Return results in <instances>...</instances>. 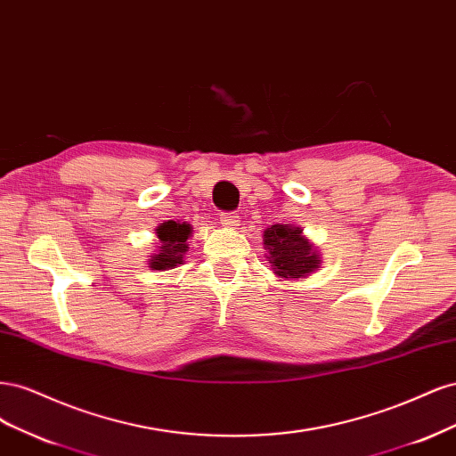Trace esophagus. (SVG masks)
<instances>
[{
	"label": "esophagus",
	"instance_id": "34e87169",
	"mask_svg": "<svg viewBox=\"0 0 456 456\" xmlns=\"http://www.w3.org/2000/svg\"><path fill=\"white\" fill-rule=\"evenodd\" d=\"M238 223H240L238 213H223V215H220V224L226 226V228H236Z\"/></svg>",
	"mask_w": 456,
	"mask_h": 456
}]
</instances>
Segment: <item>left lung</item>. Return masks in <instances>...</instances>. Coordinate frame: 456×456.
I'll return each instance as SVG.
<instances>
[{"label": "left lung", "mask_w": 456, "mask_h": 456, "mask_svg": "<svg viewBox=\"0 0 456 456\" xmlns=\"http://www.w3.org/2000/svg\"><path fill=\"white\" fill-rule=\"evenodd\" d=\"M262 241L272 272L281 281H302L322 268L320 249L295 224L268 226Z\"/></svg>", "instance_id": "obj_1"}]
</instances>
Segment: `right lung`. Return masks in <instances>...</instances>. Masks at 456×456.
<instances>
[{"mask_svg": "<svg viewBox=\"0 0 456 456\" xmlns=\"http://www.w3.org/2000/svg\"><path fill=\"white\" fill-rule=\"evenodd\" d=\"M159 240L158 249L148 258V268L151 270H173L184 262V255L190 249L188 238L191 236V226L188 223H175L167 220L156 228Z\"/></svg>", "mask_w": 456, "mask_h": 456, "instance_id": "1", "label": "right lung"}]
</instances>
